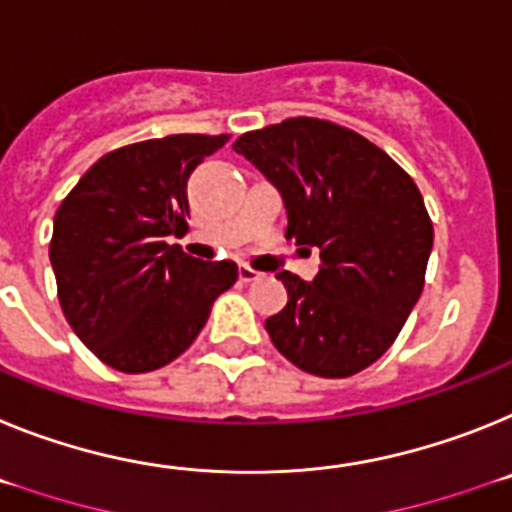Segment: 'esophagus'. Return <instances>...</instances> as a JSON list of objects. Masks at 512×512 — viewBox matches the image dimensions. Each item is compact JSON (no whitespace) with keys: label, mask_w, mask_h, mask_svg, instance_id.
I'll return each mask as SVG.
<instances>
[{"label":"esophagus","mask_w":512,"mask_h":512,"mask_svg":"<svg viewBox=\"0 0 512 512\" xmlns=\"http://www.w3.org/2000/svg\"><path fill=\"white\" fill-rule=\"evenodd\" d=\"M260 275H262V273H257V270H252L250 265H239V281L252 283V281H257Z\"/></svg>","instance_id":"esophagus-1"}]
</instances>
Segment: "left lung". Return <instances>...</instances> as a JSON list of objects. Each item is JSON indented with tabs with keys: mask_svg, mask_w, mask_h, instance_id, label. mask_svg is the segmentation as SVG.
<instances>
[{
	"mask_svg": "<svg viewBox=\"0 0 512 512\" xmlns=\"http://www.w3.org/2000/svg\"><path fill=\"white\" fill-rule=\"evenodd\" d=\"M234 151L281 190L286 237L322 260L311 283L278 273L288 304L265 319L275 348L322 379L379 361L420 299L433 250L415 180L361 133L319 118L242 133Z\"/></svg>",
	"mask_w": 512,
	"mask_h": 512,
	"instance_id": "8db88e82",
	"label": "left lung"
}]
</instances>
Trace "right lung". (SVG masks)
<instances>
[{"label": "right lung", "mask_w": 512, "mask_h": 512, "mask_svg": "<svg viewBox=\"0 0 512 512\" xmlns=\"http://www.w3.org/2000/svg\"><path fill=\"white\" fill-rule=\"evenodd\" d=\"M229 141L175 133L97 159L53 216L59 304L79 340L110 368L146 373L193 345L213 301L237 283L231 260L185 255L188 177Z\"/></svg>", "instance_id": "right-lung-1"}]
</instances>
